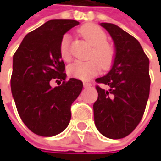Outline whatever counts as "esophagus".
I'll list each match as a JSON object with an SVG mask.
<instances>
[{
	"label": "esophagus",
	"mask_w": 161,
	"mask_h": 161,
	"mask_svg": "<svg viewBox=\"0 0 161 161\" xmlns=\"http://www.w3.org/2000/svg\"><path fill=\"white\" fill-rule=\"evenodd\" d=\"M83 87H84V88H90V87H91V84L87 83V82H84Z\"/></svg>",
	"instance_id": "34e87169"
}]
</instances>
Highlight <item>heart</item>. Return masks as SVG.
Here are the masks:
<instances>
[{"label":"heart","mask_w":161,"mask_h":161,"mask_svg":"<svg viewBox=\"0 0 161 161\" xmlns=\"http://www.w3.org/2000/svg\"><path fill=\"white\" fill-rule=\"evenodd\" d=\"M80 33L86 40L93 46L90 61H75L67 67L69 76L82 80H88L96 76L102 66L104 69L109 68L114 60V49L107 43V35L104 30L95 24H87L80 28ZM71 36L69 34L63 36L60 42L61 58L69 62L71 58L70 52Z\"/></svg>","instance_id":"heart-1"}]
</instances>
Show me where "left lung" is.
I'll return each instance as SVG.
<instances>
[{"instance_id":"obj_1","label":"left lung","mask_w":161,"mask_h":161,"mask_svg":"<svg viewBox=\"0 0 161 161\" xmlns=\"http://www.w3.org/2000/svg\"><path fill=\"white\" fill-rule=\"evenodd\" d=\"M111 36L114 57L110 71L96 79L98 97L93 105L98 132L109 139H121L136 128L142 119L150 94V61L139 41L118 26L100 23Z\"/></svg>"}]
</instances>
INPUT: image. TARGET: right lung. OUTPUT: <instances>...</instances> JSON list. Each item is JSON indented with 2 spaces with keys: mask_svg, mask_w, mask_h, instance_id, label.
Returning a JSON list of instances; mask_svg holds the SVG:
<instances>
[{
  "mask_svg": "<svg viewBox=\"0 0 161 161\" xmlns=\"http://www.w3.org/2000/svg\"><path fill=\"white\" fill-rule=\"evenodd\" d=\"M80 22L52 19L28 33L13 55L11 93L19 114L37 135L59 134L71 120V106L83 84L74 78L65 81V65L60 54L63 36ZM63 81L52 88L51 80Z\"/></svg>",
  "mask_w": 161,
  "mask_h": 161,
  "instance_id": "obj_1",
  "label": "right lung"
}]
</instances>
